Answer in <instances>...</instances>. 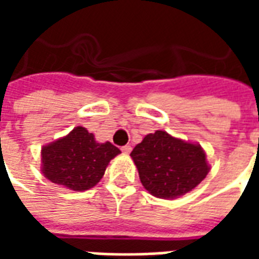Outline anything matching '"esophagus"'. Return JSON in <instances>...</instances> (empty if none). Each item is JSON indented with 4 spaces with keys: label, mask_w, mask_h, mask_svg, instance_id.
<instances>
[{
    "label": "esophagus",
    "mask_w": 259,
    "mask_h": 259,
    "mask_svg": "<svg viewBox=\"0 0 259 259\" xmlns=\"http://www.w3.org/2000/svg\"><path fill=\"white\" fill-rule=\"evenodd\" d=\"M130 151H132V147L130 146L122 147V152H123V154H130Z\"/></svg>",
    "instance_id": "obj_1"
}]
</instances>
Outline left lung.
Listing matches in <instances>:
<instances>
[{
  "label": "left lung",
  "instance_id": "8db88e82",
  "mask_svg": "<svg viewBox=\"0 0 259 259\" xmlns=\"http://www.w3.org/2000/svg\"><path fill=\"white\" fill-rule=\"evenodd\" d=\"M144 189L158 198L185 195L209 172L200 144L180 140L163 130L147 135L130 154Z\"/></svg>",
  "mask_w": 259,
  "mask_h": 259
}]
</instances>
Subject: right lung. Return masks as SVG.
Here are the masks:
<instances>
[{"label":"right lung","mask_w":259,"mask_h":259,"mask_svg":"<svg viewBox=\"0 0 259 259\" xmlns=\"http://www.w3.org/2000/svg\"><path fill=\"white\" fill-rule=\"evenodd\" d=\"M120 154L118 147L97 143L81 126L42 147L41 172L50 182L73 191L89 190L102 179L108 163Z\"/></svg>","instance_id":"obj_1"}]
</instances>
